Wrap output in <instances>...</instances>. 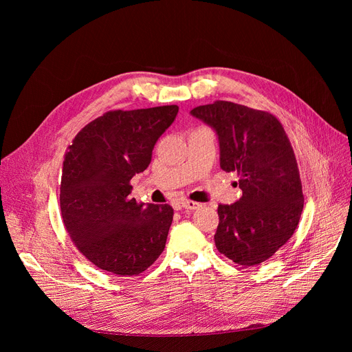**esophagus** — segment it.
Masks as SVG:
<instances>
[{
	"label": "esophagus",
	"mask_w": 352,
	"mask_h": 352,
	"mask_svg": "<svg viewBox=\"0 0 352 352\" xmlns=\"http://www.w3.org/2000/svg\"><path fill=\"white\" fill-rule=\"evenodd\" d=\"M181 207L186 208V210H197L199 207V204L195 201H191V199H184V201H181Z\"/></svg>",
	"instance_id": "34e87169"
}]
</instances>
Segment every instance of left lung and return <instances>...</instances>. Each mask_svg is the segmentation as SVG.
<instances>
[{
  "label": "left lung",
  "instance_id": "8db88e82",
  "mask_svg": "<svg viewBox=\"0 0 352 352\" xmlns=\"http://www.w3.org/2000/svg\"><path fill=\"white\" fill-rule=\"evenodd\" d=\"M219 140V165L236 173L241 198L219 204L217 250L235 264L267 261L292 236L304 208L300 170L283 124L267 111L231 101L195 107Z\"/></svg>",
  "mask_w": 352,
  "mask_h": 352
}]
</instances>
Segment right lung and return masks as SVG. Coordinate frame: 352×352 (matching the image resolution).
<instances>
[{"mask_svg": "<svg viewBox=\"0 0 352 352\" xmlns=\"http://www.w3.org/2000/svg\"><path fill=\"white\" fill-rule=\"evenodd\" d=\"M177 105L108 111L68 145L60 207L72 244L98 268L120 276L150 268L165 248L174 210L137 202L131 178L146 170Z\"/></svg>", "mask_w": 352, "mask_h": 352, "instance_id": "obj_1", "label": "right lung"}]
</instances>
